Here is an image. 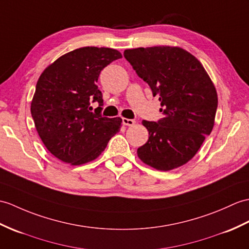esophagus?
Masks as SVG:
<instances>
[{"mask_svg":"<svg viewBox=\"0 0 249 249\" xmlns=\"http://www.w3.org/2000/svg\"><path fill=\"white\" fill-rule=\"evenodd\" d=\"M136 121L132 120V119H123V124L126 126H132L135 125Z\"/></svg>","mask_w":249,"mask_h":249,"instance_id":"obj_1","label":"esophagus"}]
</instances>
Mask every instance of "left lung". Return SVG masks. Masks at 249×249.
I'll return each instance as SVG.
<instances>
[{"mask_svg": "<svg viewBox=\"0 0 249 249\" xmlns=\"http://www.w3.org/2000/svg\"><path fill=\"white\" fill-rule=\"evenodd\" d=\"M124 57L161 103L163 118L142 121L147 142L138 148L144 163L160 171L186 164L214 125L217 94L201 63L180 48L126 50Z\"/></svg>", "mask_w": 249, "mask_h": 249, "instance_id": "8db88e82", "label": "left lung"}]
</instances>
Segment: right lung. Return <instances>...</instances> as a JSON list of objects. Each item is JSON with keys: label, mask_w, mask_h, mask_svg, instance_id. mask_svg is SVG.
<instances>
[{"label": "right lung", "mask_w": 249, "mask_h": 249, "mask_svg": "<svg viewBox=\"0 0 249 249\" xmlns=\"http://www.w3.org/2000/svg\"><path fill=\"white\" fill-rule=\"evenodd\" d=\"M120 58L117 50L86 46L59 57L40 75L32 117L45 147L63 162L94 160L121 128L122 119L101 114L103 94L96 85L103 69ZM94 101L99 107L91 113Z\"/></svg>", "instance_id": "right-lung-1"}]
</instances>
